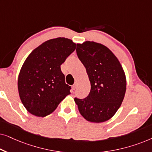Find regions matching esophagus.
Returning <instances> with one entry per match:
<instances>
[{"label":"esophagus","mask_w":152,"mask_h":152,"mask_svg":"<svg viewBox=\"0 0 152 152\" xmlns=\"http://www.w3.org/2000/svg\"><path fill=\"white\" fill-rule=\"evenodd\" d=\"M72 90H75V89L77 88V85H76V84H75L73 86H72Z\"/></svg>","instance_id":"1"}]
</instances>
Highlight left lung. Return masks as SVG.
Listing matches in <instances>:
<instances>
[{"label":"left lung","mask_w":152,"mask_h":152,"mask_svg":"<svg viewBox=\"0 0 152 152\" xmlns=\"http://www.w3.org/2000/svg\"><path fill=\"white\" fill-rule=\"evenodd\" d=\"M76 52L91 82L88 96L75 97L79 111L89 122L107 121L119 109L125 95L123 68L114 54L100 43L86 41L77 45Z\"/></svg>","instance_id":"1"}]
</instances>
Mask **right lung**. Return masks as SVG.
<instances>
[{"label": "right lung", "mask_w": 152, "mask_h": 152, "mask_svg": "<svg viewBox=\"0 0 152 152\" xmlns=\"http://www.w3.org/2000/svg\"><path fill=\"white\" fill-rule=\"evenodd\" d=\"M76 48L68 39L48 40L35 48L20 70L18 89L23 104L32 115L45 117L53 113L70 94L61 65Z\"/></svg>", "instance_id": "right-lung-1"}]
</instances>
